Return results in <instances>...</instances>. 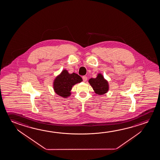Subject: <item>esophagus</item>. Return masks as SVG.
<instances>
[{
    "label": "esophagus",
    "instance_id": "1",
    "mask_svg": "<svg viewBox=\"0 0 160 160\" xmlns=\"http://www.w3.org/2000/svg\"><path fill=\"white\" fill-rule=\"evenodd\" d=\"M82 80H83V81H87V79H88V78H87V77L86 76H82Z\"/></svg>",
    "mask_w": 160,
    "mask_h": 160
}]
</instances>
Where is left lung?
Returning <instances> with one entry per match:
<instances>
[{"label":"left lung","instance_id":"8db88e82","mask_svg":"<svg viewBox=\"0 0 160 160\" xmlns=\"http://www.w3.org/2000/svg\"><path fill=\"white\" fill-rule=\"evenodd\" d=\"M89 82L97 94L103 95L108 92L109 89L107 81L101 74H98L95 79H90Z\"/></svg>","mask_w":160,"mask_h":160}]
</instances>
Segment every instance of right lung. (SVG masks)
I'll return each mask as SVG.
<instances>
[{
  "label": "right lung",
  "instance_id": "add662e5",
  "mask_svg": "<svg viewBox=\"0 0 160 160\" xmlns=\"http://www.w3.org/2000/svg\"><path fill=\"white\" fill-rule=\"evenodd\" d=\"M82 78L75 73L70 74L68 71L63 70L54 81V90L57 94L62 97H68L75 84L82 81Z\"/></svg>",
  "mask_w": 160,
  "mask_h": 160
}]
</instances>
